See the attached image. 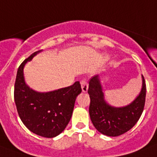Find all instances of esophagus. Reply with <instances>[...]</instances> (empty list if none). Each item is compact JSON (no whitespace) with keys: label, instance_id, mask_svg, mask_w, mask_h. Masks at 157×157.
<instances>
[{"label":"esophagus","instance_id":"obj_1","mask_svg":"<svg viewBox=\"0 0 157 157\" xmlns=\"http://www.w3.org/2000/svg\"><path fill=\"white\" fill-rule=\"evenodd\" d=\"M80 83H81V87H82V92L84 93L87 92V90H88V83H87L86 79V78L82 79L81 82H80Z\"/></svg>","mask_w":157,"mask_h":157}]
</instances>
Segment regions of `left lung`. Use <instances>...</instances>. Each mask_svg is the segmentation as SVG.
<instances>
[{
    "label": "left lung",
    "instance_id": "8db88e82",
    "mask_svg": "<svg viewBox=\"0 0 157 157\" xmlns=\"http://www.w3.org/2000/svg\"><path fill=\"white\" fill-rule=\"evenodd\" d=\"M142 77V88L132 103L125 107L116 108L105 101L98 75L89 82L88 94L90 98V116L95 128L101 134L110 137L120 136L132 128L141 117L144 110L146 86Z\"/></svg>",
    "mask_w": 157,
    "mask_h": 157
}]
</instances>
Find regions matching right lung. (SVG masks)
Listing matches in <instances>:
<instances>
[{
    "label": "right lung",
    "mask_w": 157,
    "mask_h": 157,
    "mask_svg": "<svg viewBox=\"0 0 157 157\" xmlns=\"http://www.w3.org/2000/svg\"><path fill=\"white\" fill-rule=\"evenodd\" d=\"M39 52L31 54L19 67L14 99L19 118L31 132L45 138H54L68 124L76 98L82 92L81 85L75 82L70 86L48 93H38L30 89L25 83L23 67Z\"/></svg>",
    "instance_id": "right-lung-1"
}]
</instances>
